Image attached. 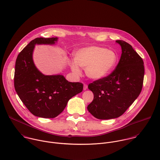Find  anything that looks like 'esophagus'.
<instances>
[{
    "instance_id": "1",
    "label": "esophagus",
    "mask_w": 160,
    "mask_h": 160,
    "mask_svg": "<svg viewBox=\"0 0 160 160\" xmlns=\"http://www.w3.org/2000/svg\"><path fill=\"white\" fill-rule=\"evenodd\" d=\"M87 87H88V86H87V84H84V85H83V90H87Z\"/></svg>"
}]
</instances>
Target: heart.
<instances>
[{"label": "heart", "mask_w": 160, "mask_h": 160, "mask_svg": "<svg viewBox=\"0 0 160 160\" xmlns=\"http://www.w3.org/2000/svg\"><path fill=\"white\" fill-rule=\"evenodd\" d=\"M75 62L70 63L73 72L79 75L80 69H85L87 75L92 79L98 80L108 75L118 62L117 53L98 46H91L77 50L74 54Z\"/></svg>", "instance_id": "obj_1"}]
</instances>
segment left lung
Segmentation results:
<instances>
[{"mask_svg": "<svg viewBox=\"0 0 160 160\" xmlns=\"http://www.w3.org/2000/svg\"><path fill=\"white\" fill-rule=\"evenodd\" d=\"M122 49L120 60L108 76L88 86L93 100L88 105V112L98 119H111L122 115L140 94L144 75V62L132 46L117 40Z\"/></svg>", "mask_w": 160, "mask_h": 160, "instance_id": "left-lung-1", "label": "left lung"}]
</instances>
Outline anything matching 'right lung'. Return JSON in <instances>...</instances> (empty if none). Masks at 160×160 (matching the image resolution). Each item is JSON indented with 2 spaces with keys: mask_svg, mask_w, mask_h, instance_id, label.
<instances>
[{
  "mask_svg": "<svg viewBox=\"0 0 160 160\" xmlns=\"http://www.w3.org/2000/svg\"><path fill=\"white\" fill-rule=\"evenodd\" d=\"M58 38H37L18 55L15 66V90L27 109L35 116L55 118L68 100L83 90V84L70 82L61 75H44L36 67L32 52L35 44H54Z\"/></svg>",
  "mask_w": 160,
  "mask_h": 160,
  "instance_id": "1",
  "label": "right lung"
}]
</instances>
